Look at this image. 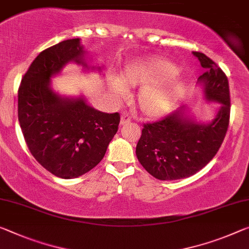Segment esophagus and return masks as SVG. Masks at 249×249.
<instances>
[{
    "label": "esophagus",
    "mask_w": 249,
    "mask_h": 249,
    "mask_svg": "<svg viewBox=\"0 0 249 249\" xmlns=\"http://www.w3.org/2000/svg\"><path fill=\"white\" fill-rule=\"evenodd\" d=\"M130 120H131V118H130V116L128 113H122L121 114V118H120V124H128V122H130Z\"/></svg>",
    "instance_id": "esophagus-1"
}]
</instances>
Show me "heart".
<instances>
[{"label": "heart", "mask_w": 249, "mask_h": 249, "mask_svg": "<svg viewBox=\"0 0 249 249\" xmlns=\"http://www.w3.org/2000/svg\"><path fill=\"white\" fill-rule=\"evenodd\" d=\"M178 68L163 59H150L129 68L122 79L129 85H148L139 94V105L148 116H159L167 112L177 100L182 90ZM110 90L116 97H124L127 87L120 79L113 78Z\"/></svg>", "instance_id": "heart-1"}]
</instances>
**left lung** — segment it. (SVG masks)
Listing matches in <instances>:
<instances>
[{
    "label": "left lung",
    "mask_w": 249,
    "mask_h": 249,
    "mask_svg": "<svg viewBox=\"0 0 249 249\" xmlns=\"http://www.w3.org/2000/svg\"><path fill=\"white\" fill-rule=\"evenodd\" d=\"M206 72L198 78L204 98L218 103L215 118L199 122L183 106L163 119L143 124L136 155L149 174L159 180L190 177L212 160L226 136L231 98L228 79L223 70L200 52H193Z\"/></svg>",
    "instance_id": "1"
}]
</instances>
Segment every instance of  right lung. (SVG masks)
Listing matches in <instances>:
<instances>
[{
	"label": "right lung",
	"instance_id": "add662e5",
	"mask_svg": "<svg viewBox=\"0 0 249 249\" xmlns=\"http://www.w3.org/2000/svg\"><path fill=\"white\" fill-rule=\"evenodd\" d=\"M80 41L66 40L42 51L18 94V122L29 150L42 167L63 179L80 177L97 166L120 122L119 113L99 111L82 95L66 97L53 90L51 79L70 62L85 71H102L91 66Z\"/></svg>",
	"mask_w": 249,
	"mask_h": 249
}]
</instances>
